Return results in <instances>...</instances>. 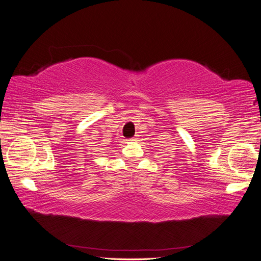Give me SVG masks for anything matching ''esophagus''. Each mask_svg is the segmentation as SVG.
<instances>
[{
    "label": "esophagus",
    "mask_w": 261,
    "mask_h": 261,
    "mask_svg": "<svg viewBox=\"0 0 261 261\" xmlns=\"http://www.w3.org/2000/svg\"><path fill=\"white\" fill-rule=\"evenodd\" d=\"M136 140H137V139H136L135 137H134V138H130V139H129V141H136Z\"/></svg>",
    "instance_id": "esophagus-1"
}]
</instances>
